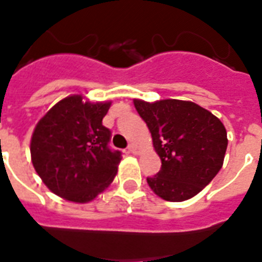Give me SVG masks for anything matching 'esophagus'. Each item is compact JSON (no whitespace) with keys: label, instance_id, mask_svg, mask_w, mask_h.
<instances>
[{"label":"esophagus","instance_id":"34e87169","mask_svg":"<svg viewBox=\"0 0 262 262\" xmlns=\"http://www.w3.org/2000/svg\"><path fill=\"white\" fill-rule=\"evenodd\" d=\"M127 149H129L132 154H137V145L136 144H129Z\"/></svg>","mask_w":262,"mask_h":262}]
</instances>
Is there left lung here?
<instances>
[{"label": "left lung", "instance_id": "8db88e82", "mask_svg": "<svg viewBox=\"0 0 262 262\" xmlns=\"http://www.w3.org/2000/svg\"><path fill=\"white\" fill-rule=\"evenodd\" d=\"M133 103L162 161L159 173L147 179L149 188L169 202L198 195L224 163L228 139L223 122L192 101L135 99Z\"/></svg>", "mask_w": 262, "mask_h": 262}]
</instances>
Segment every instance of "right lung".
<instances>
[{
    "mask_svg": "<svg viewBox=\"0 0 262 262\" xmlns=\"http://www.w3.org/2000/svg\"><path fill=\"white\" fill-rule=\"evenodd\" d=\"M110 107L111 101L67 96L38 121L30 143L31 162L57 196L88 203L113 183L122 157L108 148L111 132L103 118Z\"/></svg>",
    "mask_w": 262,
    "mask_h": 262,
    "instance_id": "obj_1",
    "label": "right lung"
}]
</instances>
